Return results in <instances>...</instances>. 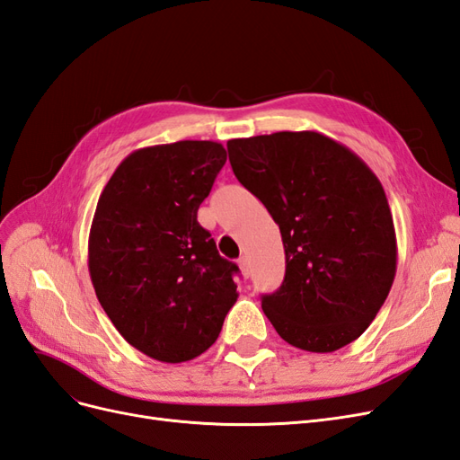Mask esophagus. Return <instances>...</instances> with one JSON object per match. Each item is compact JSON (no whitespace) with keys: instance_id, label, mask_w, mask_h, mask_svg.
<instances>
[{"instance_id":"obj_1","label":"esophagus","mask_w":460,"mask_h":460,"mask_svg":"<svg viewBox=\"0 0 460 460\" xmlns=\"http://www.w3.org/2000/svg\"><path fill=\"white\" fill-rule=\"evenodd\" d=\"M238 262H240L242 274H243L245 278H249V274H252V267H249V259H247V257H242Z\"/></svg>"}]
</instances>
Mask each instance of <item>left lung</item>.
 Returning <instances> with one entry per match:
<instances>
[{"label": "left lung", "mask_w": 460, "mask_h": 460, "mask_svg": "<svg viewBox=\"0 0 460 460\" xmlns=\"http://www.w3.org/2000/svg\"><path fill=\"white\" fill-rule=\"evenodd\" d=\"M235 178L280 226L286 276L262 311L289 345L332 353L378 314L397 269V240L380 180L318 132L228 142Z\"/></svg>", "instance_id": "obj_1"}]
</instances>
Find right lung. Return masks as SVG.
<instances>
[{
    "mask_svg": "<svg viewBox=\"0 0 460 460\" xmlns=\"http://www.w3.org/2000/svg\"><path fill=\"white\" fill-rule=\"evenodd\" d=\"M225 163L226 149L207 140L137 149L95 207L88 240L95 296L120 336L161 363L205 353L238 299V267L198 222Z\"/></svg>",
    "mask_w": 460,
    "mask_h": 460,
    "instance_id": "1",
    "label": "right lung"
}]
</instances>
